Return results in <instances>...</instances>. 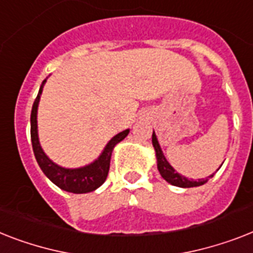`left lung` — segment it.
<instances>
[{
  "label": "left lung",
  "mask_w": 253,
  "mask_h": 253,
  "mask_svg": "<svg viewBox=\"0 0 253 253\" xmlns=\"http://www.w3.org/2000/svg\"><path fill=\"white\" fill-rule=\"evenodd\" d=\"M152 144L155 147L156 151V157H157V168H159V171L161 174V176L166 182H169L170 184H173V186L176 187H183V188H190V187H198L201 186V184H204L209 178H212L214 174L212 175H209L208 178H205V179H199V180H194V179H188L186 176L180 175L175 171V170L170 166V164L166 161V159L162 155L161 148H160L159 141H157V137H156L155 132L152 133Z\"/></svg>",
  "instance_id": "1"
}]
</instances>
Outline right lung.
Returning a JSON list of instances; mask_svg holds the SVG:
<instances>
[{
  "mask_svg": "<svg viewBox=\"0 0 253 253\" xmlns=\"http://www.w3.org/2000/svg\"><path fill=\"white\" fill-rule=\"evenodd\" d=\"M45 82L46 80H44L41 84L40 91H39L38 97L32 105V112H31V141H32V149H34L36 161H38L39 166L44 171L45 175L48 176L49 179L59 188H62L67 192H73V194H87V192L94 191L105 182L109 173V168H110V157H112L113 148L128 135V130L122 131L113 137L105 147L101 156L91 165L84 166L80 169H65V168L55 165L54 162L50 161L48 156L45 155L44 151L41 149L38 136V120H36L38 105Z\"/></svg>",
  "mask_w": 253,
  "mask_h": 253,
  "instance_id": "add662e5",
  "label": "right lung"
}]
</instances>
